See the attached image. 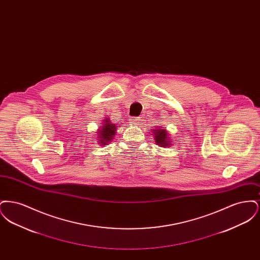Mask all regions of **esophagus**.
<instances>
[{"label": "esophagus", "mask_w": 260, "mask_h": 260, "mask_svg": "<svg viewBox=\"0 0 260 260\" xmlns=\"http://www.w3.org/2000/svg\"><path fill=\"white\" fill-rule=\"evenodd\" d=\"M140 120H141V119H140L139 117H134V118H132V119H131V121L133 122V124H139V123H140Z\"/></svg>", "instance_id": "esophagus-1"}]
</instances>
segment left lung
<instances>
[{
	"label": "left lung",
	"instance_id": "1",
	"mask_svg": "<svg viewBox=\"0 0 260 260\" xmlns=\"http://www.w3.org/2000/svg\"><path fill=\"white\" fill-rule=\"evenodd\" d=\"M152 134L155 138V142L158 145L166 147V146H170L172 144L170 141V137L168 136V132L165 128H161V127L154 128Z\"/></svg>",
	"mask_w": 260,
	"mask_h": 260
}]
</instances>
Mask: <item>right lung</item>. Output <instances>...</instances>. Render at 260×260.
<instances>
[{
	"instance_id": "1",
	"label": "right lung",
	"mask_w": 260,
	"mask_h": 260,
	"mask_svg": "<svg viewBox=\"0 0 260 260\" xmlns=\"http://www.w3.org/2000/svg\"><path fill=\"white\" fill-rule=\"evenodd\" d=\"M102 124L103 125H101V127L98 131L99 143H100V145H106L113 140L118 125L112 124L109 119L104 120Z\"/></svg>"
}]
</instances>
